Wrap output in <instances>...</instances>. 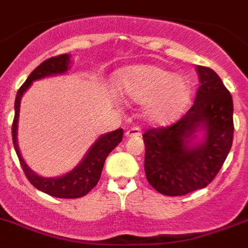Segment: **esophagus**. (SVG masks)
I'll list each match as a JSON object with an SVG mask.
<instances>
[{"instance_id":"34e87169","label":"esophagus","mask_w":248,"mask_h":248,"mask_svg":"<svg viewBox=\"0 0 248 248\" xmlns=\"http://www.w3.org/2000/svg\"><path fill=\"white\" fill-rule=\"evenodd\" d=\"M126 137H133V136H140L141 135V128L140 127H131L126 131Z\"/></svg>"}]
</instances>
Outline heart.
Here are the masks:
<instances>
[{
  "instance_id": "heart-1",
  "label": "heart",
  "mask_w": 248,
  "mask_h": 248,
  "mask_svg": "<svg viewBox=\"0 0 248 248\" xmlns=\"http://www.w3.org/2000/svg\"><path fill=\"white\" fill-rule=\"evenodd\" d=\"M117 85L122 93L143 102L146 116L152 121H167L177 116L191 93L187 79L154 64L124 68L118 75Z\"/></svg>"
}]
</instances>
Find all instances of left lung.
I'll use <instances>...</instances> for the list:
<instances>
[{
	"mask_svg": "<svg viewBox=\"0 0 248 248\" xmlns=\"http://www.w3.org/2000/svg\"><path fill=\"white\" fill-rule=\"evenodd\" d=\"M200 86L192 106L175 124L143 133L148 184L166 196H184L210 185L222 167L233 140L232 96L212 68L197 66ZM199 128L206 137L188 148Z\"/></svg>",
	"mask_w": 248,
	"mask_h": 248,
	"instance_id": "obj_1",
	"label": "left lung"
}]
</instances>
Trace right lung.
<instances>
[{"label": "right lung", "instance_id": "right-lung-1", "mask_svg": "<svg viewBox=\"0 0 248 248\" xmlns=\"http://www.w3.org/2000/svg\"><path fill=\"white\" fill-rule=\"evenodd\" d=\"M68 63H70V56L68 55H59L47 59L46 61L42 62L40 66H37L32 71L29 78L26 79L25 83L17 91L16 101H15V117L14 122H12V141H14L15 150H16V154L18 156L21 167L25 172L26 177L36 188L49 196L59 197V199H79V197L87 195L97 185L106 157L122 141V137H124L122 128H118V130L101 136L97 142L92 146L91 150L88 151V154L86 155L82 162L70 173L59 178H44L33 173L23 161L18 146H17V121H18L20 102L23 92L31 86L32 81L34 79L66 72L68 68Z\"/></svg>", "mask_w": 248, "mask_h": 248}]
</instances>
